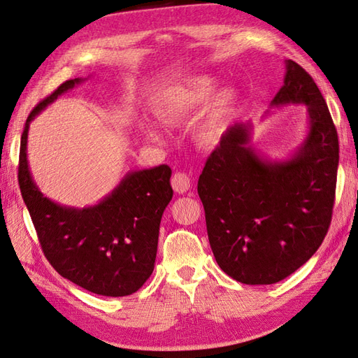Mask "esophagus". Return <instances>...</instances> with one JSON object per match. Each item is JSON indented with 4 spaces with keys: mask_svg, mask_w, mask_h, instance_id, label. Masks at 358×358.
I'll use <instances>...</instances> for the list:
<instances>
[{
    "mask_svg": "<svg viewBox=\"0 0 358 358\" xmlns=\"http://www.w3.org/2000/svg\"><path fill=\"white\" fill-rule=\"evenodd\" d=\"M189 185H192V179H189V176L187 173H182V171H178L173 174L171 178V187L176 193L179 194H184L187 193L189 189Z\"/></svg>",
    "mask_w": 358,
    "mask_h": 358,
    "instance_id": "esophagus-1",
    "label": "esophagus"
}]
</instances>
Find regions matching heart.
I'll return each instance as SVG.
<instances>
[{"instance_id": "obj_1", "label": "heart", "mask_w": 358, "mask_h": 358, "mask_svg": "<svg viewBox=\"0 0 358 358\" xmlns=\"http://www.w3.org/2000/svg\"><path fill=\"white\" fill-rule=\"evenodd\" d=\"M216 90V79L208 75H199L187 79L185 83L174 85L164 93V96L155 106V115L159 121L176 124L202 108ZM236 106V92L233 89H222L214 94L206 107L202 119L196 127V136L205 145L213 144L219 138L222 129ZM148 136L159 139L155 130H148Z\"/></svg>"}]
</instances>
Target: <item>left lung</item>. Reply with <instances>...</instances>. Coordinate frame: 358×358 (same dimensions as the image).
<instances>
[{"instance_id":"1","label":"left lung","mask_w":358,"mask_h":358,"mask_svg":"<svg viewBox=\"0 0 358 358\" xmlns=\"http://www.w3.org/2000/svg\"><path fill=\"white\" fill-rule=\"evenodd\" d=\"M271 106L305 104L308 136L285 162L248 147L250 124L222 134L197 182L217 265L234 280L271 285L313 257L328 233L336 201L338 136L319 87L297 62Z\"/></svg>"}]
</instances>
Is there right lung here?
<instances>
[{
    "instance_id": "obj_1",
    "label": "right lung",
    "mask_w": 358,
    "mask_h": 358,
    "mask_svg": "<svg viewBox=\"0 0 358 358\" xmlns=\"http://www.w3.org/2000/svg\"><path fill=\"white\" fill-rule=\"evenodd\" d=\"M81 78L69 79L31 110L21 134L18 182L47 260L64 279L107 297L136 292L153 273L159 225L173 197L171 169L125 174L112 194L89 208H70L39 192L27 164L29 124Z\"/></svg>"
}]
</instances>
